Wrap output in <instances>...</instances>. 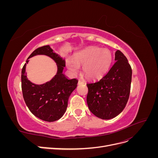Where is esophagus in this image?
Listing matches in <instances>:
<instances>
[{"mask_svg": "<svg viewBox=\"0 0 158 158\" xmlns=\"http://www.w3.org/2000/svg\"><path fill=\"white\" fill-rule=\"evenodd\" d=\"M84 84V82H83V81L82 80H78V84Z\"/></svg>", "mask_w": 158, "mask_h": 158, "instance_id": "1", "label": "esophagus"}]
</instances>
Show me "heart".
Instances as JSON below:
<instances>
[{
    "label": "heart",
    "mask_w": 158,
    "mask_h": 158,
    "mask_svg": "<svg viewBox=\"0 0 158 158\" xmlns=\"http://www.w3.org/2000/svg\"><path fill=\"white\" fill-rule=\"evenodd\" d=\"M113 56L111 51L98 47H89L76 52L74 59L67 58L66 64L70 73L76 75L82 66V73L88 79L103 78L111 68Z\"/></svg>",
    "instance_id": "1"
}]
</instances>
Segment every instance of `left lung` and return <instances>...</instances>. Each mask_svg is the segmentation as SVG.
Masks as SVG:
<instances>
[{
	"label": "left lung",
	"mask_w": 158,
	"mask_h": 158,
	"mask_svg": "<svg viewBox=\"0 0 158 158\" xmlns=\"http://www.w3.org/2000/svg\"><path fill=\"white\" fill-rule=\"evenodd\" d=\"M116 62L102 78L87 84V103L94 115L105 120L120 114L130 95L132 69L127 57L117 50Z\"/></svg>",
	"instance_id": "1"
}]
</instances>
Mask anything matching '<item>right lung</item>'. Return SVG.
<instances>
[{
  "label": "right lung",
  "mask_w": 158,
  "mask_h": 158,
  "mask_svg": "<svg viewBox=\"0 0 158 158\" xmlns=\"http://www.w3.org/2000/svg\"><path fill=\"white\" fill-rule=\"evenodd\" d=\"M36 55L49 56L56 63L57 71L50 81L43 85L33 84L27 79L26 64L29 59ZM65 60L49 45L39 47L28 57L22 70V89L26 106L35 117L43 121L53 122L59 120L66 112L72 92L77 87L78 80L69 79L63 74Z\"/></svg>",
  "instance_id": "add662e5"
}]
</instances>
